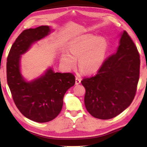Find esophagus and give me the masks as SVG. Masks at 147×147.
Masks as SVG:
<instances>
[{
    "label": "esophagus",
    "instance_id": "1",
    "mask_svg": "<svg viewBox=\"0 0 147 147\" xmlns=\"http://www.w3.org/2000/svg\"><path fill=\"white\" fill-rule=\"evenodd\" d=\"M81 82V78H79V77L76 76V81H75V84L76 85H78V84H80Z\"/></svg>",
    "mask_w": 147,
    "mask_h": 147
}]
</instances>
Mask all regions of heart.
<instances>
[{"instance_id": "obj_1", "label": "heart", "mask_w": 147, "mask_h": 147, "mask_svg": "<svg viewBox=\"0 0 147 147\" xmlns=\"http://www.w3.org/2000/svg\"><path fill=\"white\" fill-rule=\"evenodd\" d=\"M108 43L104 37L86 34L74 38L69 45V51L61 55V63L67 69L74 68L78 59V66L86 74L98 71L105 59Z\"/></svg>"}]
</instances>
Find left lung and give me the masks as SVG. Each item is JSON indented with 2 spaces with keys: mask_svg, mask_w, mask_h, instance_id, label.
<instances>
[{
  "mask_svg": "<svg viewBox=\"0 0 147 147\" xmlns=\"http://www.w3.org/2000/svg\"><path fill=\"white\" fill-rule=\"evenodd\" d=\"M119 44L96 74L81 81L86 89V108L95 118L115 117L130 105L136 94L140 71L138 50L126 31Z\"/></svg>",
  "mask_w": 147,
  "mask_h": 147,
  "instance_id": "left-lung-1",
  "label": "left lung"
}]
</instances>
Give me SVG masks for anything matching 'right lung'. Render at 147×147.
Segmentation results:
<instances>
[{"label": "right lung", "instance_id": "obj_1", "mask_svg": "<svg viewBox=\"0 0 147 147\" xmlns=\"http://www.w3.org/2000/svg\"><path fill=\"white\" fill-rule=\"evenodd\" d=\"M50 32L48 26L24 30L12 45L7 58V82L14 102L24 117L38 123L51 121L59 115L65 93L75 83L73 73H54L52 69L30 82H26L20 73L21 54Z\"/></svg>", "mask_w": 147, "mask_h": 147}]
</instances>
